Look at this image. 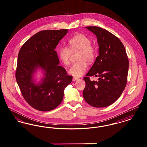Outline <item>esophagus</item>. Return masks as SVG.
<instances>
[{
    "label": "esophagus",
    "mask_w": 147,
    "mask_h": 147,
    "mask_svg": "<svg viewBox=\"0 0 147 147\" xmlns=\"http://www.w3.org/2000/svg\"><path fill=\"white\" fill-rule=\"evenodd\" d=\"M78 79V78H75V77H73V81H76Z\"/></svg>",
    "instance_id": "esophagus-1"
}]
</instances>
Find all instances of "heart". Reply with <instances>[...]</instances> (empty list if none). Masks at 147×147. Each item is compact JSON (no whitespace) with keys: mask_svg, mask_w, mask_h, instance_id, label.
I'll list each match as a JSON object with an SVG mask.
<instances>
[{"mask_svg":"<svg viewBox=\"0 0 147 147\" xmlns=\"http://www.w3.org/2000/svg\"><path fill=\"white\" fill-rule=\"evenodd\" d=\"M69 48L61 46L58 49V57L64 65L70 63L69 58L71 52L79 51L77 60L79 61L73 64L69 69V73L75 77L82 76L86 71L88 66L86 61L91 63L94 61L96 50L91 45V39L84 34L75 35L68 39Z\"/></svg>","mask_w":147,"mask_h":147,"instance_id":"heart-1","label":"heart"}]
</instances>
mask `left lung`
Masks as SVG:
<instances>
[{
	"label": "left lung",
	"instance_id": "1",
	"mask_svg": "<svg viewBox=\"0 0 147 147\" xmlns=\"http://www.w3.org/2000/svg\"><path fill=\"white\" fill-rule=\"evenodd\" d=\"M86 28L97 37L98 56L84 77L83 97L95 107H105L115 102L126 87L129 67L128 58L123 43L117 37L97 26ZM99 77L91 81L89 76Z\"/></svg>",
	"mask_w": 147,
	"mask_h": 147
}]
</instances>
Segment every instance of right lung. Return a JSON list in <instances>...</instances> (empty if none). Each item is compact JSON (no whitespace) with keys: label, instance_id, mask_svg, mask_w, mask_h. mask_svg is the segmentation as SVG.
<instances>
[{"label":"right lung","instance_id":"add662e5","mask_svg":"<svg viewBox=\"0 0 147 147\" xmlns=\"http://www.w3.org/2000/svg\"><path fill=\"white\" fill-rule=\"evenodd\" d=\"M68 32L67 29L41 31L31 37L19 51L15 77L22 96L29 105L41 111H49L59 105L64 90L73 77L59 65L55 50ZM39 67L44 71L40 83L33 77Z\"/></svg>","mask_w":147,"mask_h":147}]
</instances>
